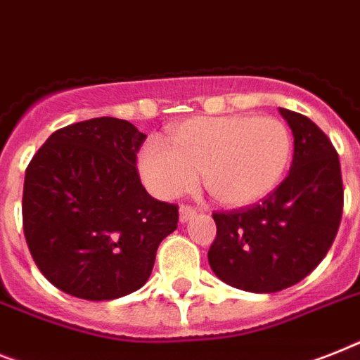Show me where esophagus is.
I'll return each instance as SVG.
<instances>
[{
  "label": "esophagus",
  "instance_id": "34e87169",
  "mask_svg": "<svg viewBox=\"0 0 360 360\" xmlns=\"http://www.w3.org/2000/svg\"><path fill=\"white\" fill-rule=\"evenodd\" d=\"M198 214V209L195 207H190V205H181L179 209V220L185 224V221H188L190 218H194V216Z\"/></svg>",
  "mask_w": 360,
  "mask_h": 360
}]
</instances>
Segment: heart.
Returning a JSON list of instances; mask_svg holds the SVG:
<instances>
[{
  "label": "heart",
  "instance_id": "1",
  "mask_svg": "<svg viewBox=\"0 0 360 360\" xmlns=\"http://www.w3.org/2000/svg\"><path fill=\"white\" fill-rule=\"evenodd\" d=\"M171 146L150 140L139 168L146 186L172 200L194 188L198 172L207 192L227 207L251 205L283 179L292 155V136L271 116L192 118L175 127Z\"/></svg>",
  "mask_w": 360,
  "mask_h": 360
}]
</instances>
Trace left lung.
<instances>
[{
    "instance_id": "1",
    "label": "left lung",
    "mask_w": 360,
    "mask_h": 360,
    "mask_svg": "<svg viewBox=\"0 0 360 360\" xmlns=\"http://www.w3.org/2000/svg\"><path fill=\"white\" fill-rule=\"evenodd\" d=\"M294 134V159L264 200L216 210L209 264L227 285L270 294L296 285L331 248L340 226V160L327 134L300 112L279 109Z\"/></svg>"
}]
</instances>
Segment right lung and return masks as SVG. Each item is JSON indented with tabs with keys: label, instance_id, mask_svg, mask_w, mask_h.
Wrapping results in <instances>:
<instances>
[{
	"label": "right lung",
	"instance_id": "add662e5",
	"mask_svg": "<svg viewBox=\"0 0 360 360\" xmlns=\"http://www.w3.org/2000/svg\"><path fill=\"white\" fill-rule=\"evenodd\" d=\"M144 140L127 120H84L55 131L29 162L23 235L38 270L70 296L105 302L139 290L177 229L179 207L140 183Z\"/></svg>",
	"mask_w": 360,
	"mask_h": 360
}]
</instances>
